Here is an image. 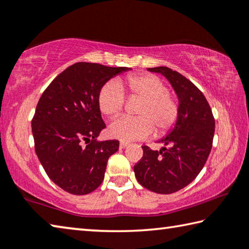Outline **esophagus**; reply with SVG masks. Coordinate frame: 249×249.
Returning a JSON list of instances; mask_svg holds the SVG:
<instances>
[{"instance_id":"esophagus-1","label":"esophagus","mask_w":249,"mask_h":249,"mask_svg":"<svg viewBox=\"0 0 249 249\" xmlns=\"http://www.w3.org/2000/svg\"><path fill=\"white\" fill-rule=\"evenodd\" d=\"M127 145H128V142H120V148H121V149H124L125 147H127Z\"/></svg>"}]
</instances>
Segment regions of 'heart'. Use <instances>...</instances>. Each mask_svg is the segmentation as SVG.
I'll use <instances>...</instances> for the list:
<instances>
[{
	"instance_id": "obj_1",
	"label": "heart",
	"mask_w": 249,
	"mask_h": 249,
	"mask_svg": "<svg viewBox=\"0 0 249 249\" xmlns=\"http://www.w3.org/2000/svg\"><path fill=\"white\" fill-rule=\"evenodd\" d=\"M124 89L129 96L140 98L136 117H120L112 122L108 134L113 138L129 142L145 140L154 134L165 135L175 127L180 115V105L169 93L162 80L149 73L128 74L121 84L112 80L101 88L98 94L100 111L107 117H114L123 111L126 102Z\"/></svg>"
}]
</instances>
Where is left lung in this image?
I'll list each match as a JSON object with an SVG mask.
<instances>
[{
    "instance_id": "left-lung-1",
    "label": "left lung",
    "mask_w": 249,
    "mask_h": 249,
    "mask_svg": "<svg viewBox=\"0 0 249 249\" xmlns=\"http://www.w3.org/2000/svg\"><path fill=\"white\" fill-rule=\"evenodd\" d=\"M169 80L179 99L180 115L172 132L162 138L167 147L153 150L142 146L135 177L148 190L169 195L196 178L212 149L215 121L203 93L190 80L167 67L148 68Z\"/></svg>"
}]
</instances>
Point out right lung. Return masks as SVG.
Segmentation results:
<instances>
[{"instance_id":"obj_1","label":"right lung","mask_w":249,"mask_h":249,"mask_svg":"<svg viewBox=\"0 0 249 249\" xmlns=\"http://www.w3.org/2000/svg\"><path fill=\"white\" fill-rule=\"evenodd\" d=\"M128 69L77 62L41 94L32 120L35 151L46 174L62 190L82 196L102 183L107 160L120 142H96L107 127L98 94L109 79Z\"/></svg>"}]
</instances>
